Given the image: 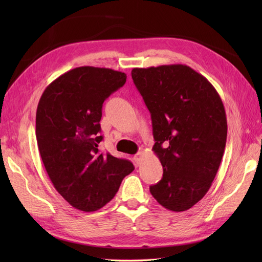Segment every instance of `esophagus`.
Here are the masks:
<instances>
[{"label":"esophagus","instance_id":"esophagus-1","mask_svg":"<svg viewBox=\"0 0 262 262\" xmlns=\"http://www.w3.org/2000/svg\"><path fill=\"white\" fill-rule=\"evenodd\" d=\"M141 158H142V153H141V152L137 153L136 155L133 156V160H134V162H136V164H137V165H140V163H141Z\"/></svg>","mask_w":262,"mask_h":262}]
</instances>
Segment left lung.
<instances>
[{
  "label": "left lung",
  "instance_id": "8db88e82",
  "mask_svg": "<svg viewBox=\"0 0 262 262\" xmlns=\"http://www.w3.org/2000/svg\"><path fill=\"white\" fill-rule=\"evenodd\" d=\"M134 85L150 113L163 178L149 191L164 208L186 211L209 191L224 154L227 121L219 93L188 66L134 68Z\"/></svg>",
  "mask_w": 262,
  "mask_h": 262
}]
</instances>
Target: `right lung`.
I'll return each instance as SVG.
<instances>
[{
	"label": "right lung",
	"instance_id": "right-lung-1",
	"mask_svg": "<svg viewBox=\"0 0 262 262\" xmlns=\"http://www.w3.org/2000/svg\"><path fill=\"white\" fill-rule=\"evenodd\" d=\"M126 81L106 68L80 67L54 80L41 95L36 138L47 173L72 207L93 212L113 199L133 164L98 146L104 101Z\"/></svg>",
	"mask_w": 262,
	"mask_h": 262
}]
</instances>
